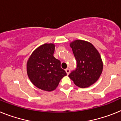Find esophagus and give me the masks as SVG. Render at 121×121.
<instances>
[{
	"instance_id": "1",
	"label": "esophagus",
	"mask_w": 121,
	"mask_h": 121,
	"mask_svg": "<svg viewBox=\"0 0 121 121\" xmlns=\"http://www.w3.org/2000/svg\"><path fill=\"white\" fill-rule=\"evenodd\" d=\"M65 71H66V73L68 75L70 73V69L69 68H67L65 69Z\"/></svg>"
}]
</instances>
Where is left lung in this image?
Here are the masks:
<instances>
[{
    "mask_svg": "<svg viewBox=\"0 0 121 121\" xmlns=\"http://www.w3.org/2000/svg\"><path fill=\"white\" fill-rule=\"evenodd\" d=\"M76 60L77 68L69 77L76 86L86 88L95 84L103 71V61L93 44L83 40H75L69 44Z\"/></svg>",
    "mask_w": 121,
    "mask_h": 121,
    "instance_id": "1",
    "label": "left lung"
}]
</instances>
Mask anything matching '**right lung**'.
<instances>
[{"instance_id": "right-lung-1", "label": "right lung", "mask_w": 121, "mask_h": 121, "mask_svg": "<svg viewBox=\"0 0 121 121\" xmlns=\"http://www.w3.org/2000/svg\"><path fill=\"white\" fill-rule=\"evenodd\" d=\"M54 43H44L34 50L26 65L28 78L39 89L50 92L54 90L66 73L61 68L60 61L53 56Z\"/></svg>"}]
</instances>
